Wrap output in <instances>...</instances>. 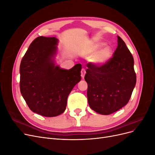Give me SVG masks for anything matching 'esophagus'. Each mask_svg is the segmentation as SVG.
<instances>
[{
    "instance_id": "esophagus-1",
    "label": "esophagus",
    "mask_w": 155,
    "mask_h": 155,
    "mask_svg": "<svg viewBox=\"0 0 155 155\" xmlns=\"http://www.w3.org/2000/svg\"><path fill=\"white\" fill-rule=\"evenodd\" d=\"M85 73H86L85 70L84 69V68H82L81 71V78H84V77H85Z\"/></svg>"
}]
</instances>
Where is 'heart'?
I'll return each instance as SVG.
<instances>
[{
    "label": "heart",
    "instance_id": "obj_1",
    "mask_svg": "<svg viewBox=\"0 0 155 155\" xmlns=\"http://www.w3.org/2000/svg\"><path fill=\"white\" fill-rule=\"evenodd\" d=\"M104 42H96L89 45L85 50V54L89 58V61L94 66L100 67L106 64L111 59L113 50L109 46L104 47Z\"/></svg>",
    "mask_w": 155,
    "mask_h": 155
}]
</instances>
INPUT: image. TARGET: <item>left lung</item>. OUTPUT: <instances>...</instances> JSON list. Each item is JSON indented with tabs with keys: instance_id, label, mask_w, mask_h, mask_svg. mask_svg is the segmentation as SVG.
<instances>
[{
	"instance_id": "obj_1",
	"label": "left lung",
	"mask_w": 155,
	"mask_h": 155,
	"mask_svg": "<svg viewBox=\"0 0 155 155\" xmlns=\"http://www.w3.org/2000/svg\"><path fill=\"white\" fill-rule=\"evenodd\" d=\"M85 79L91 109L109 115L127 104L137 82L134 59L125 42L118 36V46L109 61L100 67L87 65Z\"/></svg>"
}]
</instances>
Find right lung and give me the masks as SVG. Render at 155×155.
<instances>
[{"instance_id": "obj_1", "label": "right lung", "mask_w": 155, "mask_h": 155, "mask_svg": "<svg viewBox=\"0 0 155 155\" xmlns=\"http://www.w3.org/2000/svg\"><path fill=\"white\" fill-rule=\"evenodd\" d=\"M58 39L37 37L30 44L20 65V90L30 110L45 117L63 113L67 98L81 81V64L69 70L55 63Z\"/></svg>"}]
</instances>
